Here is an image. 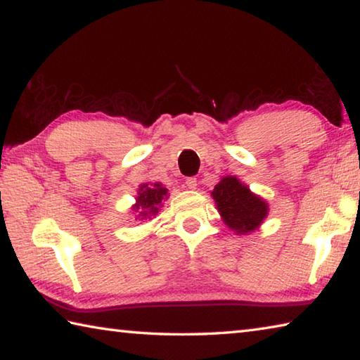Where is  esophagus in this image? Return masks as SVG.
<instances>
[{
	"mask_svg": "<svg viewBox=\"0 0 360 360\" xmlns=\"http://www.w3.org/2000/svg\"><path fill=\"white\" fill-rule=\"evenodd\" d=\"M186 186L190 188V190H196V186H198V180H196V176H188L186 179Z\"/></svg>",
	"mask_w": 360,
	"mask_h": 360,
	"instance_id": "obj_1",
	"label": "esophagus"
}]
</instances>
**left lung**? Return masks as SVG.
<instances>
[{"instance_id": "8db88e82", "label": "left lung", "mask_w": 360, "mask_h": 360, "mask_svg": "<svg viewBox=\"0 0 360 360\" xmlns=\"http://www.w3.org/2000/svg\"><path fill=\"white\" fill-rule=\"evenodd\" d=\"M212 198L226 225L239 234L250 233L260 226L268 214L266 202L252 194L236 176H225L214 188Z\"/></svg>"}]
</instances>
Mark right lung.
Listing matches in <instances>:
<instances>
[{
	"instance_id": "add662e5",
	"label": "right lung",
	"mask_w": 360,
	"mask_h": 360,
	"mask_svg": "<svg viewBox=\"0 0 360 360\" xmlns=\"http://www.w3.org/2000/svg\"><path fill=\"white\" fill-rule=\"evenodd\" d=\"M167 198V188L155 184L153 186L141 185L137 198V204L134 205L135 210H141L140 215L146 217L148 214H158V205Z\"/></svg>"
}]
</instances>
